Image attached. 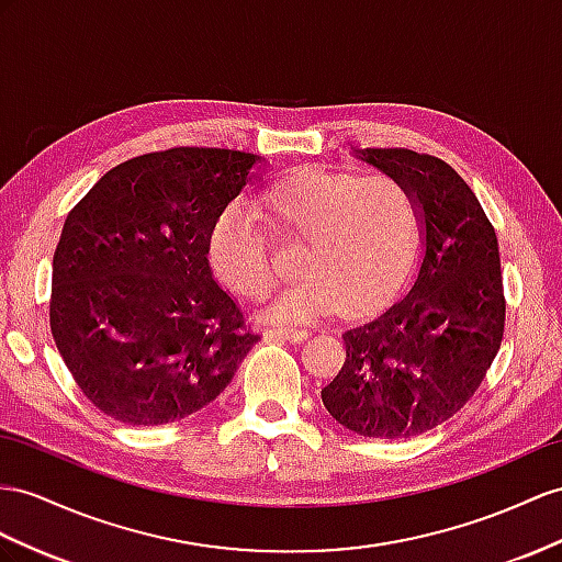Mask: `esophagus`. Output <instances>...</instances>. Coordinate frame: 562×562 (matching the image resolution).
<instances>
[{
  "instance_id": "obj_1",
  "label": "esophagus",
  "mask_w": 562,
  "mask_h": 562,
  "mask_svg": "<svg viewBox=\"0 0 562 562\" xmlns=\"http://www.w3.org/2000/svg\"><path fill=\"white\" fill-rule=\"evenodd\" d=\"M263 335L268 339H290V341H304L308 337L306 329H299V327H266Z\"/></svg>"
}]
</instances>
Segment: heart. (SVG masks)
Here are the masks:
<instances>
[{
    "mask_svg": "<svg viewBox=\"0 0 562 562\" xmlns=\"http://www.w3.org/2000/svg\"><path fill=\"white\" fill-rule=\"evenodd\" d=\"M261 206L276 233L304 237L296 254L304 276L270 301V321L306 323L337 306L349 318H363L406 282L420 235L418 199L406 182L299 168L268 184ZM209 263L244 296L268 292L276 266L261 213L249 201H229L215 215Z\"/></svg>",
    "mask_w": 562,
    "mask_h": 562,
    "instance_id": "1",
    "label": "heart"
}]
</instances>
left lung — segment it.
Returning <instances> with one entry per match:
<instances>
[{
  "instance_id": "obj_1",
  "label": "left lung",
  "mask_w": 562,
  "mask_h": 562,
  "mask_svg": "<svg viewBox=\"0 0 562 562\" xmlns=\"http://www.w3.org/2000/svg\"><path fill=\"white\" fill-rule=\"evenodd\" d=\"M356 158L411 187L423 261L404 296L341 335L347 361L321 396L356 435L411 439L463 408L501 349L498 239L477 196L441 158L411 149H356Z\"/></svg>"
}]
</instances>
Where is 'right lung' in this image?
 Returning <instances> with one entry per match:
<instances>
[{
    "mask_svg": "<svg viewBox=\"0 0 562 562\" xmlns=\"http://www.w3.org/2000/svg\"><path fill=\"white\" fill-rule=\"evenodd\" d=\"M261 156L178 147L111 168L68 213L52 263V335L92 404L125 425L187 418L261 339L209 266L211 225Z\"/></svg>",
    "mask_w": 562,
    "mask_h": 562,
    "instance_id": "add662e5",
    "label": "right lung"
}]
</instances>
